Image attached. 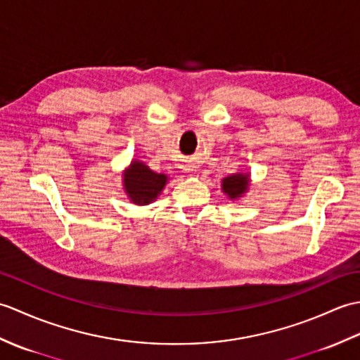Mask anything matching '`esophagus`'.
<instances>
[{
    "mask_svg": "<svg viewBox=\"0 0 360 360\" xmlns=\"http://www.w3.org/2000/svg\"><path fill=\"white\" fill-rule=\"evenodd\" d=\"M186 170H192V168H190V167H188V168H186Z\"/></svg>",
    "mask_w": 360,
    "mask_h": 360,
    "instance_id": "esophagus-1",
    "label": "esophagus"
}]
</instances>
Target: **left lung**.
<instances>
[{"label":"left lung","instance_id":"1","mask_svg":"<svg viewBox=\"0 0 360 360\" xmlns=\"http://www.w3.org/2000/svg\"><path fill=\"white\" fill-rule=\"evenodd\" d=\"M249 186V174H232L223 179V190L229 198H238L248 190Z\"/></svg>","mask_w":360,"mask_h":360}]
</instances>
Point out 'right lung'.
I'll use <instances>...</instances> for the list:
<instances>
[{"label": "right lung", "instance_id": "obj_1", "mask_svg": "<svg viewBox=\"0 0 360 360\" xmlns=\"http://www.w3.org/2000/svg\"><path fill=\"white\" fill-rule=\"evenodd\" d=\"M124 178L125 192L136 204H148L153 200H156V196L167 182L165 174L151 172L147 165L136 162V160L129 167Z\"/></svg>", "mask_w": 360, "mask_h": 360}]
</instances>
